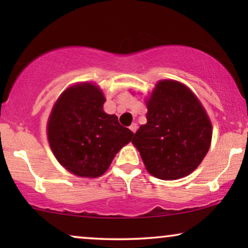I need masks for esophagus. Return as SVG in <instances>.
<instances>
[{
  "mask_svg": "<svg viewBox=\"0 0 248 248\" xmlns=\"http://www.w3.org/2000/svg\"><path fill=\"white\" fill-rule=\"evenodd\" d=\"M130 130L133 132V133H135V132H137V130H138V124L137 123H132L130 125Z\"/></svg>",
  "mask_w": 248,
  "mask_h": 248,
  "instance_id": "34e87169",
  "label": "esophagus"
}]
</instances>
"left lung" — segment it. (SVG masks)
<instances>
[{
	"instance_id": "8db88e82",
	"label": "left lung",
	"mask_w": 248,
	"mask_h": 248,
	"mask_svg": "<svg viewBox=\"0 0 248 248\" xmlns=\"http://www.w3.org/2000/svg\"><path fill=\"white\" fill-rule=\"evenodd\" d=\"M147 107V124L132 140L147 170L165 181L191 174L205 157L212 138L201 103L184 84L164 80L158 82Z\"/></svg>"
}]
</instances>
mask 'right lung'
I'll return each instance as SVG.
<instances>
[{"label": "right lung", "mask_w": 248, "mask_h": 248, "mask_svg": "<svg viewBox=\"0 0 248 248\" xmlns=\"http://www.w3.org/2000/svg\"><path fill=\"white\" fill-rule=\"evenodd\" d=\"M105 97L91 83L66 89L50 113L47 134L53 154L67 170L81 177H99L133 132L104 111Z\"/></svg>", "instance_id": "obj_1"}]
</instances>
